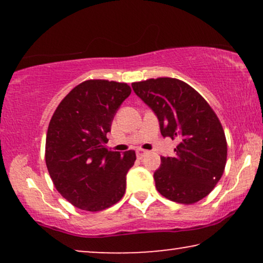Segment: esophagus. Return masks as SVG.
Segmentation results:
<instances>
[{
	"label": "esophagus",
	"instance_id": "34e87169",
	"mask_svg": "<svg viewBox=\"0 0 263 263\" xmlns=\"http://www.w3.org/2000/svg\"><path fill=\"white\" fill-rule=\"evenodd\" d=\"M146 153H147V151H145V149H141V148L136 149V157H138L139 159H141V158L145 156Z\"/></svg>",
	"mask_w": 263,
	"mask_h": 263
}]
</instances>
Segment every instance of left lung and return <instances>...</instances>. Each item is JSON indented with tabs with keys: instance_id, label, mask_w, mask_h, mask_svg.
Returning <instances> with one entry per match:
<instances>
[{
	"instance_id": "left-lung-1",
	"label": "left lung",
	"mask_w": 263,
	"mask_h": 263,
	"mask_svg": "<svg viewBox=\"0 0 263 263\" xmlns=\"http://www.w3.org/2000/svg\"><path fill=\"white\" fill-rule=\"evenodd\" d=\"M132 87L156 114L161 135L178 140L175 157H160L153 175L158 192L184 204L206 197L224 174L228 157L225 133L210 104L178 79H149Z\"/></svg>"
}]
</instances>
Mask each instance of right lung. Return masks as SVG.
Returning <instances> with one entry per match:
<instances>
[{
    "mask_svg": "<svg viewBox=\"0 0 263 263\" xmlns=\"http://www.w3.org/2000/svg\"><path fill=\"white\" fill-rule=\"evenodd\" d=\"M130 93L122 82L87 80L71 89L52 115L46 167L61 195L80 210L103 211L124 195L135 152H111L105 143L115 115Z\"/></svg>",
    "mask_w": 263,
    "mask_h": 263,
    "instance_id": "obj_1",
    "label": "right lung"
}]
</instances>
